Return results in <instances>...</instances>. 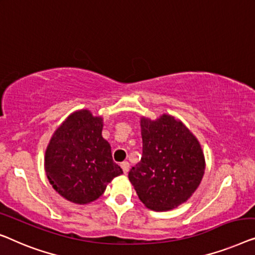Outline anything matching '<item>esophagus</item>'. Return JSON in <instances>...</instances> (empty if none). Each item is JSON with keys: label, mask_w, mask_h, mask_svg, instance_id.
Wrapping results in <instances>:
<instances>
[{"label": "esophagus", "mask_w": 255, "mask_h": 255, "mask_svg": "<svg viewBox=\"0 0 255 255\" xmlns=\"http://www.w3.org/2000/svg\"><path fill=\"white\" fill-rule=\"evenodd\" d=\"M121 168H123L124 173L127 174V172L129 171V163L128 162H123V163H121Z\"/></svg>", "instance_id": "esophagus-1"}]
</instances>
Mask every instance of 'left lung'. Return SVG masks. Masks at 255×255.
Wrapping results in <instances>:
<instances>
[{"mask_svg":"<svg viewBox=\"0 0 255 255\" xmlns=\"http://www.w3.org/2000/svg\"><path fill=\"white\" fill-rule=\"evenodd\" d=\"M143 153L128 178L149 209L166 211L186 202L199 187L206 162L198 138L174 117L141 119Z\"/></svg>","mask_w":255,"mask_h":255,"instance_id":"obj_1","label":"left lung"}]
</instances>
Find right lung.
<instances>
[{
    "label": "right lung",
    "mask_w": 255,
    "mask_h": 255,
    "mask_svg": "<svg viewBox=\"0 0 255 255\" xmlns=\"http://www.w3.org/2000/svg\"><path fill=\"white\" fill-rule=\"evenodd\" d=\"M103 118L89 110L71 113L56 129L45 152L49 184L64 199L87 204L103 195L123 170L102 136Z\"/></svg>",
    "instance_id": "obj_1"
}]
</instances>
